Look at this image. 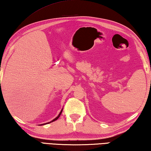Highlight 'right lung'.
Returning <instances> with one entry per match:
<instances>
[{"label": "right lung", "mask_w": 151, "mask_h": 151, "mask_svg": "<svg viewBox=\"0 0 151 151\" xmlns=\"http://www.w3.org/2000/svg\"><path fill=\"white\" fill-rule=\"evenodd\" d=\"M62 111H63V109H62V110L61 111V112H60V113H59V116H57V117H55V118L53 120H52V121L51 122H54V121H55V120H57V119H58L59 118V116H61V113H62ZM51 122H49V123H45V124H47V123H51ZM42 125H43V124H42Z\"/></svg>", "instance_id": "add662e5"}]
</instances>
